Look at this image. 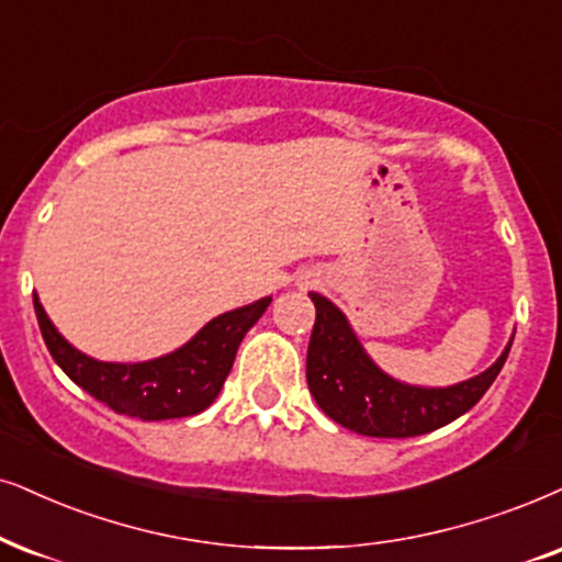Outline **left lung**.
Here are the masks:
<instances>
[{
    "label": "left lung",
    "instance_id": "1",
    "mask_svg": "<svg viewBox=\"0 0 562 562\" xmlns=\"http://www.w3.org/2000/svg\"><path fill=\"white\" fill-rule=\"evenodd\" d=\"M311 301L316 322L305 358L308 389L334 423L360 436L412 438L443 428L482 400L510 350L508 345L485 373L457 386H407L375 368L337 305L318 293H311Z\"/></svg>",
    "mask_w": 562,
    "mask_h": 562
}]
</instances>
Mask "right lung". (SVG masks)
Segmentation results:
<instances>
[{"label": "right lung", "mask_w": 562, "mask_h": 562, "mask_svg": "<svg viewBox=\"0 0 562 562\" xmlns=\"http://www.w3.org/2000/svg\"><path fill=\"white\" fill-rule=\"evenodd\" d=\"M272 297L212 318L181 350L147 363H101L75 350L33 295L41 334L64 373L119 415L139 420H173L207 409L228 379L240 339L259 322Z\"/></svg>", "instance_id": "obj_1"}]
</instances>
